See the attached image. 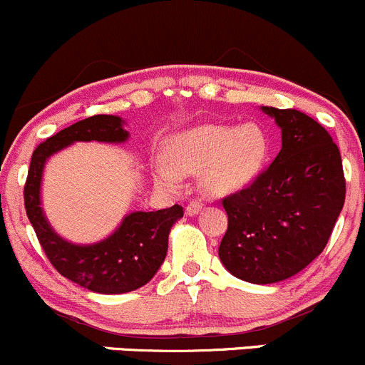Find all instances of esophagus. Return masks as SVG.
I'll return each instance as SVG.
<instances>
[{"label": "esophagus", "instance_id": "1", "mask_svg": "<svg viewBox=\"0 0 365 365\" xmlns=\"http://www.w3.org/2000/svg\"><path fill=\"white\" fill-rule=\"evenodd\" d=\"M200 210H202V203H200L198 200H193V202L187 203V207H186L187 215H197Z\"/></svg>", "mask_w": 365, "mask_h": 365}]
</instances>
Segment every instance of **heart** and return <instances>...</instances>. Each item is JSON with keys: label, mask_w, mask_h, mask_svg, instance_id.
<instances>
[{"label": "heart", "mask_w": 365, "mask_h": 365, "mask_svg": "<svg viewBox=\"0 0 365 365\" xmlns=\"http://www.w3.org/2000/svg\"><path fill=\"white\" fill-rule=\"evenodd\" d=\"M269 140L257 123H209L172 135L167 160L153 167V178L178 187L182 175L200 174L209 195H230L256 181L268 162Z\"/></svg>", "instance_id": "b5f03b06"}]
</instances>
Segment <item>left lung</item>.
Returning a JSON list of instances; mask_svg holds the SVG:
<instances>
[{"label": "left lung", "mask_w": 365, "mask_h": 365, "mask_svg": "<svg viewBox=\"0 0 365 365\" xmlns=\"http://www.w3.org/2000/svg\"><path fill=\"white\" fill-rule=\"evenodd\" d=\"M282 130V150L250 186L222 198L228 230L219 257L233 277L277 284L320 256L343 209L338 146L319 121L262 106Z\"/></svg>", "instance_id": "1"}]
</instances>
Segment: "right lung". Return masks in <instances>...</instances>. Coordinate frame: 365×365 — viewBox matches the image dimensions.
Here are the masks:
<instances>
[{
    "label": "right lung",
    "mask_w": 365,
    "mask_h": 365,
    "mask_svg": "<svg viewBox=\"0 0 365 365\" xmlns=\"http://www.w3.org/2000/svg\"><path fill=\"white\" fill-rule=\"evenodd\" d=\"M120 116L96 115L48 137L33 153L24 186L26 214L46 257L62 277L99 294H123L143 287L165 261L168 233L182 217V207L130 212L104 240L80 245L62 238L41 209L43 168L50 156L74 143H125L128 132Z\"/></svg>",
    "instance_id": "1"
}]
</instances>
